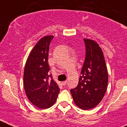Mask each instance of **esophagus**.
Here are the masks:
<instances>
[{
    "mask_svg": "<svg viewBox=\"0 0 127 127\" xmlns=\"http://www.w3.org/2000/svg\"><path fill=\"white\" fill-rule=\"evenodd\" d=\"M67 83H68V82H67V80H66V81H64V82H62V85H63L64 86V85H66V84H67Z\"/></svg>",
    "mask_w": 127,
    "mask_h": 127,
    "instance_id": "obj_1",
    "label": "esophagus"
}]
</instances>
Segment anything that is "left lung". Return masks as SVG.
Instances as JSON below:
<instances>
[{"mask_svg":"<svg viewBox=\"0 0 127 127\" xmlns=\"http://www.w3.org/2000/svg\"><path fill=\"white\" fill-rule=\"evenodd\" d=\"M85 59L78 81L71 89L75 104L83 110L94 108L102 100L108 82V69L101 48L96 42L84 38Z\"/></svg>","mask_w":127,"mask_h":127,"instance_id":"8db88e82","label":"left lung"}]
</instances>
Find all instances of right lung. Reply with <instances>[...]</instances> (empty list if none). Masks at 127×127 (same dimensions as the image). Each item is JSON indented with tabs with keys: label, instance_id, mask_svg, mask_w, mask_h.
Instances as JSON below:
<instances>
[{
	"label": "right lung",
	"instance_id": "1",
	"mask_svg": "<svg viewBox=\"0 0 127 127\" xmlns=\"http://www.w3.org/2000/svg\"><path fill=\"white\" fill-rule=\"evenodd\" d=\"M54 36L41 38L30 53L23 74L24 88L32 103L40 109H47L56 102L60 89L52 80L48 64L49 44Z\"/></svg>",
	"mask_w": 127,
	"mask_h": 127
}]
</instances>
